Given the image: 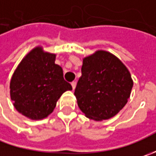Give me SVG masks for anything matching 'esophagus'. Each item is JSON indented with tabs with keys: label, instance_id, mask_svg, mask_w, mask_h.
<instances>
[{
	"label": "esophagus",
	"instance_id": "34e87169",
	"mask_svg": "<svg viewBox=\"0 0 156 156\" xmlns=\"http://www.w3.org/2000/svg\"><path fill=\"white\" fill-rule=\"evenodd\" d=\"M71 85H72V87H73V90H75V87H76V82H75V81H73V82L71 83Z\"/></svg>",
	"mask_w": 156,
	"mask_h": 156
}]
</instances>
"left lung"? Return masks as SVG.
<instances>
[{
	"label": "left lung",
	"instance_id": "1",
	"mask_svg": "<svg viewBox=\"0 0 156 156\" xmlns=\"http://www.w3.org/2000/svg\"><path fill=\"white\" fill-rule=\"evenodd\" d=\"M133 84L129 69L119 58L97 50L83 58L75 90L78 107L88 119H110L128 102Z\"/></svg>",
	"mask_w": 156,
	"mask_h": 156
}]
</instances>
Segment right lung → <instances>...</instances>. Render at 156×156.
<instances>
[{
  "mask_svg": "<svg viewBox=\"0 0 156 156\" xmlns=\"http://www.w3.org/2000/svg\"><path fill=\"white\" fill-rule=\"evenodd\" d=\"M55 54L34 48L19 63L10 80V97L15 109L30 120H42L54 111L56 102L72 86L55 64Z\"/></svg>",
  "mask_w": 156,
  "mask_h": 156,
  "instance_id": "1",
  "label": "right lung"
}]
</instances>
